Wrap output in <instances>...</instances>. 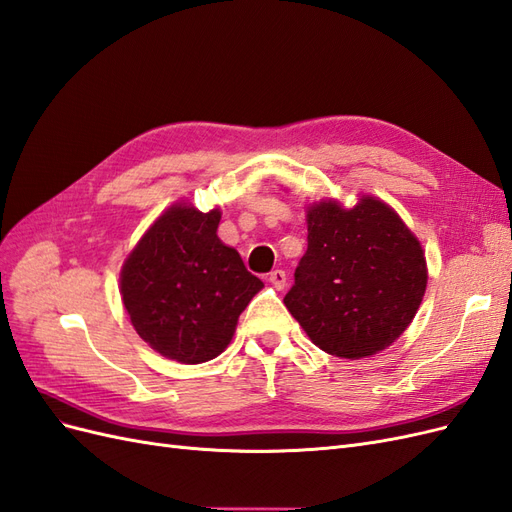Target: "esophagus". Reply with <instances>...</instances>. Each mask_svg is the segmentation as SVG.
<instances>
[{"label":"esophagus","instance_id":"1","mask_svg":"<svg viewBox=\"0 0 512 512\" xmlns=\"http://www.w3.org/2000/svg\"><path fill=\"white\" fill-rule=\"evenodd\" d=\"M269 282H271L277 290H282V288L286 286V271H282V269L271 271V273H269Z\"/></svg>","mask_w":512,"mask_h":512}]
</instances>
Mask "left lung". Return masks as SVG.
Returning <instances> with one entry per match:
<instances>
[{"instance_id": "1", "label": "left lung", "mask_w": 512, "mask_h": 512, "mask_svg": "<svg viewBox=\"0 0 512 512\" xmlns=\"http://www.w3.org/2000/svg\"><path fill=\"white\" fill-rule=\"evenodd\" d=\"M427 288L423 247L374 196L352 209L320 200L307 209V252L284 303L312 342L363 359L408 329Z\"/></svg>"}]
</instances>
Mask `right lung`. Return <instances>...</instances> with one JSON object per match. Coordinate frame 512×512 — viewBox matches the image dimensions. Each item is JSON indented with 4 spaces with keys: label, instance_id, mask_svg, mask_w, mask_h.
I'll return each instance as SVG.
<instances>
[{
    "label": "right lung",
    "instance_id": "right-lung-1",
    "mask_svg": "<svg viewBox=\"0 0 512 512\" xmlns=\"http://www.w3.org/2000/svg\"><path fill=\"white\" fill-rule=\"evenodd\" d=\"M220 218V209L173 205L123 262L121 299L132 327L166 359L196 365L222 354L265 286L218 239Z\"/></svg>",
    "mask_w": 512,
    "mask_h": 512
}]
</instances>
